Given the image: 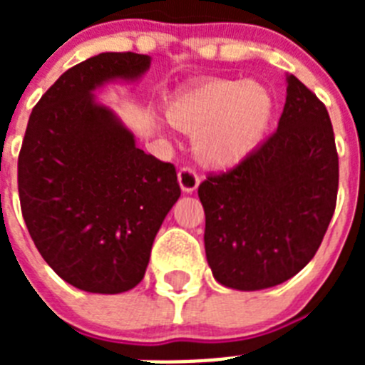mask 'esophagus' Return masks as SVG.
<instances>
[{
	"mask_svg": "<svg viewBox=\"0 0 365 365\" xmlns=\"http://www.w3.org/2000/svg\"><path fill=\"white\" fill-rule=\"evenodd\" d=\"M177 180H179L180 190L185 193L195 192L199 186V177L197 173H195V170H192V168H182L179 172V175H177Z\"/></svg>",
	"mask_w": 365,
	"mask_h": 365,
	"instance_id": "34e87169",
	"label": "esophagus"
}]
</instances>
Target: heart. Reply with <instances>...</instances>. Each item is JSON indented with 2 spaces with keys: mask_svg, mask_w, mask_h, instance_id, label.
<instances>
[{
  "mask_svg": "<svg viewBox=\"0 0 365 365\" xmlns=\"http://www.w3.org/2000/svg\"><path fill=\"white\" fill-rule=\"evenodd\" d=\"M276 113V98L263 83L215 78L179 93L166 117L175 128L195 135L193 151L208 168H232L263 144Z\"/></svg>",
  "mask_w": 365,
  "mask_h": 365,
  "instance_id": "b5f03b06",
  "label": "heart"
}]
</instances>
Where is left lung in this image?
Here are the masks:
<instances>
[{
  "instance_id": "left-lung-1",
  "label": "left lung",
  "mask_w": 365,
  "mask_h": 365,
  "mask_svg": "<svg viewBox=\"0 0 365 365\" xmlns=\"http://www.w3.org/2000/svg\"><path fill=\"white\" fill-rule=\"evenodd\" d=\"M336 193L338 155L327 109L287 74L276 133L232 172L199 186L206 261L215 282L261 291L296 276L324 240Z\"/></svg>"
}]
</instances>
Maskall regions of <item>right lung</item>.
<instances>
[{
	"instance_id": "right-lung-1",
	"label": "right lung",
	"mask_w": 365,
	"mask_h": 365,
	"mask_svg": "<svg viewBox=\"0 0 365 365\" xmlns=\"http://www.w3.org/2000/svg\"><path fill=\"white\" fill-rule=\"evenodd\" d=\"M151 58L100 53L71 67L32 109L18 159L21 214L47 265L73 287L120 294L143 282L180 188L173 164L137 148L95 93L138 82Z\"/></svg>"
}]
</instances>
